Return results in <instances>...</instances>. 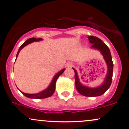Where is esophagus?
<instances>
[{
  "instance_id": "esophagus-1",
  "label": "esophagus",
  "mask_w": 129,
  "mask_h": 129,
  "mask_svg": "<svg viewBox=\"0 0 129 129\" xmlns=\"http://www.w3.org/2000/svg\"><path fill=\"white\" fill-rule=\"evenodd\" d=\"M73 66V63L72 62H68V63H67V64H66V67H71Z\"/></svg>"
}]
</instances>
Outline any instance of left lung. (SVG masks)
<instances>
[{"mask_svg":"<svg viewBox=\"0 0 129 129\" xmlns=\"http://www.w3.org/2000/svg\"><path fill=\"white\" fill-rule=\"evenodd\" d=\"M88 39H89V42L92 44L91 48L99 50L102 55H103L104 58L107 66V73L105 76L104 81L100 86L95 88H91L89 87L85 86L80 83L76 70L72 68L75 72V87L79 93L82 95L85 96V97H97V96L102 95V94H104L110 87L112 80L114 64H113L110 50L109 47L105 45V43L99 38L95 36H89Z\"/></svg>","mask_w":129,"mask_h":129,"instance_id":"8db88e82","label":"left lung"}]
</instances>
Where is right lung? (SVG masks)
Instances as JSON below:
<instances>
[{"instance_id": "1", "label": "right lung", "mask_w": 129, "mask_h": 129, "mask_svg": "<svg viewBox=\"0 0 129 129\" xmlns=\"http://www.w3.org/2000/svg\"><path fill=\"white\" fill-rule=\"evenodd\" d=\"M42 40V39H36V38H30L28 39V40H26L25 42L19 48V50L17 52V54L16 55V58L15 60L17 59V58L18 55H19V52H20V50H21L25 46L27 45L28 44H30V43L33 42H38L40 41V40ZM65 71V69H62V71H60V72H58L57 74H56L55 75V76L53 78L52 80L51 83H50V85H49L47 88L46 89H45L44 90L42 91V92H39V93H24V92H21V93H22L23 95H24L25 97H28V98H30V99H45V98H47V97H50V96L52 95L53 93H54V91L55 90V83H56V81L57 80V79L58 78V77L61 75Z\"/></svg>"}]
</instances>
